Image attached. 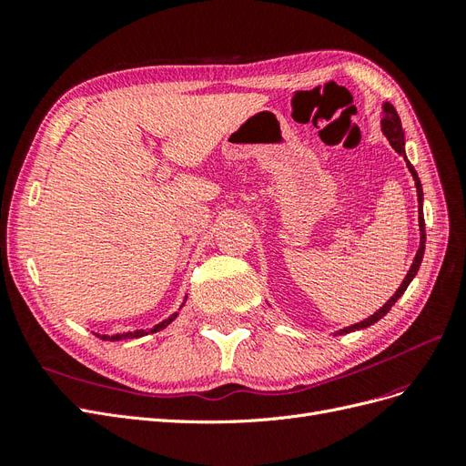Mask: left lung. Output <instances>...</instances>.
<instances>
[{
	"label": "left lung",
	"instance_id": "8db88e82",
	"mask_svg": "<svg viewBox=\"0 0 466 466\" xmlns=\"http://www.w3.org/2000/svg\"><path fill=\"white\" fill-rule=\"evenodd\" d=\"M380 130H383V134L387 136V139H389V144L392 146V149L397 151L399 155H402L404 161H406L408 171H410V175H412V178H414L416 194H418L420 248H418V252H416V257H414V262H412V266H410V270H408L406 278L402 279L400 288H399L397 291H394L392 298H390L383 307H380L377 313H373L371 317H368V319L361 320V322L351 324V327L336 330L334 336H342V334H350V332H356V330H361V329H368V327H371V324H375L379 319H383V317L390 311V307L400 299V295L406 291V288L410 286V281L416 278V274H418V270H420L421 258H424V250H426V223H424V204H421V202H424V190H421V182H420V178H418L416 168L410 165V161H408V157H406V149H404V144H406V142H404V130H402V124H400V118H399V112L394 110V106H392L390 103H383V118H380Z\"/></svg>",
	"mask_w": 466,
	"mask_h": 466
}]
</instances>
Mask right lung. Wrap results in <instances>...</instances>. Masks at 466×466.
<instances>
[{"instance_id":"right-lung-1","label":"right lung","mask_w":466,"mask_h":466,"mask_svg":"<svg viewBox=\"0 0 466 466\" xmlns=\"http://www.w3.org/2000/svg\"><path fill=\"white\" fill-rule=\"evenodd\" d=\"M187 303V295H185V301H182V305H185ZM180 305V307H182ZM178 317V313H173L171 317H168V319H165V320H161L159 324H155V327L153 329H147V330H132V332H122V334H96L98 338H101V340H110V342H118V340H132V338H142V336H147V334H153V332H159V330H163V329H167L168 327V324H171L175 319Z\"/></svg>"}]
</instances>
